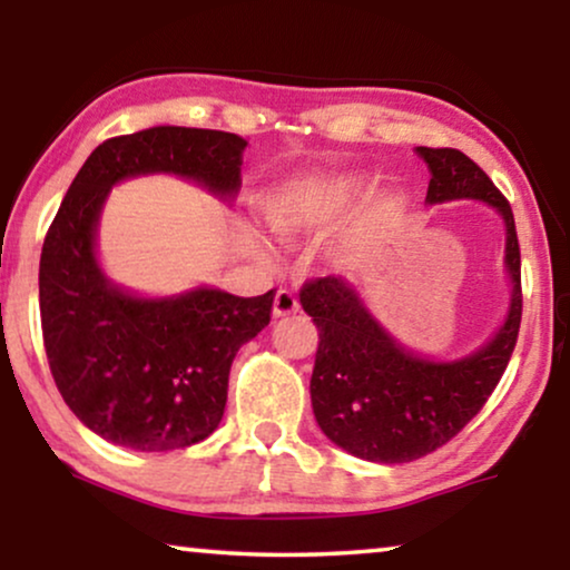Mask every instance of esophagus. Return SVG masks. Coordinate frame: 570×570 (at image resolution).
Here are the masks:
<instances>
[{
  "label": "esophagus",
  "instance_id": "1",
  "mask_svg": "<svg viewBox=\"0 0 570 570\" xmlns=\"http://www.w3.org/2000/svg\"><path fill=\"white\" fill-rule=\"evenodd\" d=\"M301 303L298 298L291 291H285V287H279V291L275 293V306H272V314H275L277 318L283 316H291V314H298Z\"/></svg>",
  "mask_w": 570,
  "mask_h": 570
}]
</instances>
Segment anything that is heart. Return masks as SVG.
Returning a JSON list of instances; mask_svg holds the SVG:
<instances>
[{"label":"heart","instance_id":"heart-1","mask_svg":"<svg viewBox=\"0 0 570 570\" xmlns=\"http://www.w3.org/2000/svg\"><path fill=\"white\" fill-rule=\"evenodd\" d=\"M267 220L279 238L293 240L301 230H306L308 213H303L298 205H293V202L277 199L267 207Z\"/></svg>","mask_w":570,"mask_h":570}]
</instances>
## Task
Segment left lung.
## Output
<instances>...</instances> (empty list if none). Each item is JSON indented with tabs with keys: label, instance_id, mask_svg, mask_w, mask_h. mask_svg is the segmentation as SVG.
<instances>
[{
	"label": "left lung",
	"instance_id": "1",
	"mask_svg": "<svg viewBox=\"0 0 570 570\" xmlns=\"http://www.w3.org/2000/svg\"><path fill=\"white\" fill-rule=\"evenodd\" d=\"M417 155L431 168L428 205L482 199L501 213L513 293L509 316L485 347L435 363L404 350L342 277H316L301 287V306L318 330L311 376L316 423L340 449L381 464L415 462L454 439L493 394L521 326V252L509 199L454 147H417Z\"/></svg>",
	"mask_w": 570,
	"mask_h": 570
}]
</instances>
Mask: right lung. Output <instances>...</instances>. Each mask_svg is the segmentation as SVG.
Masks as SVG:
<instances>
[{
  "label": "right lung",
  "instance_id": "1",
  "mask_svg": "<svg viewBox=\"0 0 570 570\" xmlns=\"http://www.w3.org/2000/svg\"><path fill=\"white\" fill-rule=\"evenodd\" d=\"M246 139L230 131L153 127L106 139L75 176L46 233L38 301L51 376L67 407L100 439L135 451L205 441L228 402L230 363L269 324L275 291L197 287L147 301L108 283L96 228L108 189L142 174L194 178L236 197Z\"/></svg>",
  "mask_w": 570,
  "mask_h": 570
}]
</instances>
